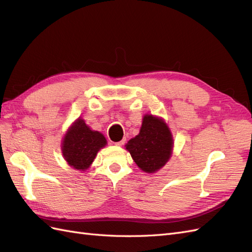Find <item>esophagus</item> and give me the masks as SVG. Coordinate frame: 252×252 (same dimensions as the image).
I'll use <instances>...</instances> for the list:
<instances>
[{
  "instance_id": "obj_1",
  "label": "esophagus",
  "mask_w": 252,
  "mask_h": 252,
  "mask_svg": "<svg viewBox=\"0 0 252 252\" xmlns=\"http://www.w3.org/2000/svg\"><path fill=\"white\" fill-rule=\"evenodd\" d=\"M124 144H125V140H122V141H120V142L115 143V145H118V146H123Z\"/></svg>"
}]
</instances>
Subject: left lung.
Returning <instances> with one entry per match:
<instances>
[{"label": "left lung", "instance_id": "left-lung-1", "mask_svg": "<svg viewBox=\"0 0 252 252\" xmlns=\"http://www.w3.org/2000/svg\"><path fill=\"white\" fill-rule=\"evenodd\" d=\"M173 135L160 118L146 114L140 133L129 140L126 149L143 172L155 173L166 164L173 152Z\"/></svg>", "mask_w": 252, "mask_h": 252}]
</instances>
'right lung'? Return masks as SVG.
Returning a JSON list of instances; mask_svg holds the SVG:
<instances>
[{
  "mask_svg": "<svg viewBox=\"0 0 252 252\" xmlns=\"http://www.w3.org/2000/svg\"><path fill=\"white\" fill-rule=\"evenodd\" d=\"M106 144L104 134L91 130L83 119H78L66 131L61 149L67 164L85 171L92 164L99 149Z\"/></svg>",
  "mask_w": 252,
  "mask_h": 252,
  "instance_id": "1",
  "label": "right lung"
}]
</instances>
